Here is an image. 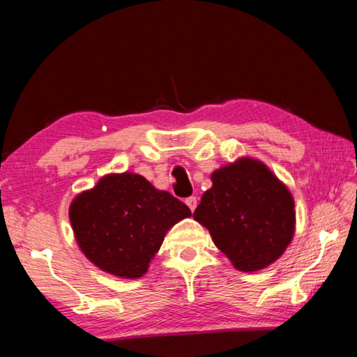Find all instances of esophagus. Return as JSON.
Instances as JSON below:
<instances>
[{
  "label": "esophagus",
  "instance_id": "34e87169",
  "mask_svg": "<svg viewBox=\"0 0 357 357\" xmlns=\"http://www.w3.org/2000/svg\"><path fill=\"white\" fill-rule=\"evenodd\" d=\"M185 204H187V206H189L190 211H195V208H197V197L185 198Z\"/></svg>",
  "mask_w": 357,
  "mask_h": 357
}]
</instances>
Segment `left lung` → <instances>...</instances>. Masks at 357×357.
<instances>
[{"label":"left lung","mask_w":357,"mask_h":357,"mask_svg":"<svg viewBox=\"0 0 357 357\" xmlns=\"http://www.w3.org/2000/svg\"><path fill=\"white\" fill-rule=\"evenodd\" d=\"M211 181L193 219L238 271L257 273L275 263L296 231L294 198L288 187L249 155L217 168Z\"/></svg>","instance_id":"left-lung-1"}]
</instances>
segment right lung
<instances>
[{"label":"right lung","instance_id":"obj_1","mask_svg":"<svg viewBox=\"0 0 357 357\" xmlns=\"http://www.w3.org/2000/svg\"><path fill=\"white\" fill-rule=\"evenodd\" d=\"M190 215L183 202L132 172L104 174L69 206L83 255L104 273L129 280L148 273L168 229Z\"/></svg>","mask_w":357,"mask_h":357}]
</instances>
